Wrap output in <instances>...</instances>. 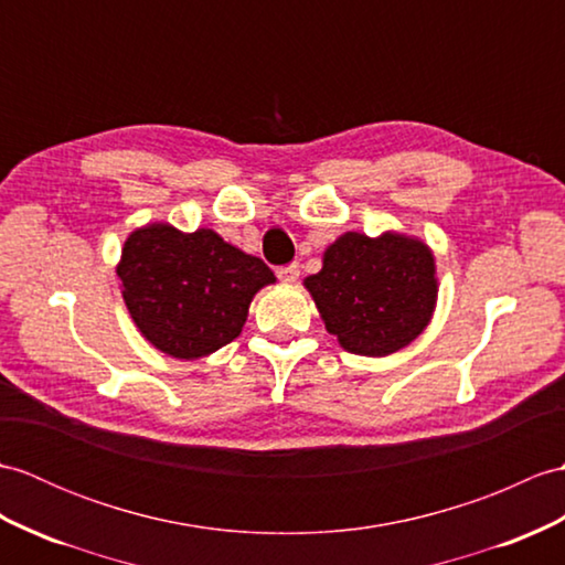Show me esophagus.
Instances as JSON below:
<instances>
[{
	"label": "esophagus",
	"instance_id": "esophagus-1",
	"mask_svg": "<svg viewBox=\"0 0 565 565\" xmlns=\"http://www.w3.org/2000/svg\"><path fill=\"white\" fill-rule=\"evenodd\" d=\"M277 274H279V279H281L284 284H296V281H298V277H300V267H298V262H291V265L281 267Z\"/></svg>",
	"mask_w": 565,
	"mask_h": 565
}]
</instances>
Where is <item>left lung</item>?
Listing matches in <instances>:
<instances>
[{
    "label": "left lung",
    "instance_id": "obj_1",
    "mask_svg": "<svg viewBox=\"0 0 565 565\" xmlns=\"http://www.w3.org/2000/svg\"><path fill=\"white\" fill-rule=\"evenodd\" d=\"M303 286L339 347L390 356L409 347L436 312V255L416 235L347 231L327 245L322 269Z\"/></svg>",
    "mask_w": 565,
    "mask_h": 565
}]
</instances>
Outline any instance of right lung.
Returning <instances> with one entry per match:
<instances>
[{
	"label": "right lung",
	"instance_id": "add662e5",
	"mask_svg": "<svg viewBox=\"0 0 565 565\" xmlns=\"http://www.w3.org/2000/svg\"><path fill=\"white\" fill-rule=\"evenodd\" d=\"M117 279L137 330L178 361H196L243 332L259 288L277 281L259 257L212 228L153 221L127 235Z\"/></svg>",
	"mask_w": 565,
	"mask_h": 565
}]
</instances>
